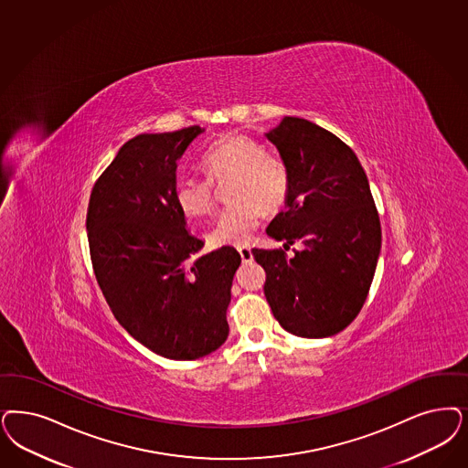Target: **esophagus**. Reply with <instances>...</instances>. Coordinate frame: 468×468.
Returning a JSON list of instances; mask_svg holds the SVG:
<instances>
[{"label":"esophagus","instance_id":"1","mask_svg":"<svg viewBox=\"0 0 468 468\" xmlns=\"http://www.w3.org/2000/svg\"><path fill=\"white\" fill-rule=\"evenodd\" d=\"M239 254H240L243 262H249V261L254 259V254H252L250 247H239Z\"/></svg>","mask_w":468,"mask_h":468}]
</instances>
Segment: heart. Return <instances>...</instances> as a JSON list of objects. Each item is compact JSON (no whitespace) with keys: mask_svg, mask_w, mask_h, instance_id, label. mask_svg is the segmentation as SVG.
<instances>
[{"mask_svg":"<svg viewBox=\"0 0 468 468\" xmlns=\"http://www.w3.org/2000/svg\"><path fill=\"white\" fill-rule=\"evenodd\" d=\"M209 177L186 175L175 185V200L188 218L209 216L216 206V185L228 181V200L209 231L214 247H240L252 239L266 212L280 209L289 195L291 177L285 162L247 134H229L210 146L204 155Z\"/></svg>","mask_w":468,"mask_h":468,"instance_id":"b5f03b06","label":"heart"}]
</instances>
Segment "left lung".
<instances>
[{
	"instance_id": "8db88e82",
	"label": "left lung",
	"mask_w": 468,
	"mask_h": 468,
	"mask_svg": "<svg viewBox=\"0 0 468 468\" xmlns=\"http://www.w3.org/2000/svg\"><path fill=\"white\" fill-rule=\"evenodd\" d=\"M266 138L291 177L285 210L266 233L283 247L304 245L292 259L282 249L252 250L266 301L293 335H335L365 304L382 247L368 177L349 146L306 119L283 117Z\"/></svg>"
}]
</instances>
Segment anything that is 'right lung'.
I'll list each match as a JSON object with an SVG mask.
<instances>
[{"label": "right lung", "mask_w": 468, "mask_h": 468, "mask_svg": "<svg viewBox=\"0 0 468 468\" xmlns=\"http://www.w3.org/2000/svg\"><path fill=\"white\" fill-rule=\"evenodd\" d=\"M200 126L138 134L117 152L90 197L93 270L115 320L152 353L190 361L228 339L226 309L242 259L204 247L175 200L177 161Z\"/></svg>", "instance_id": "1"}]
</instances>
